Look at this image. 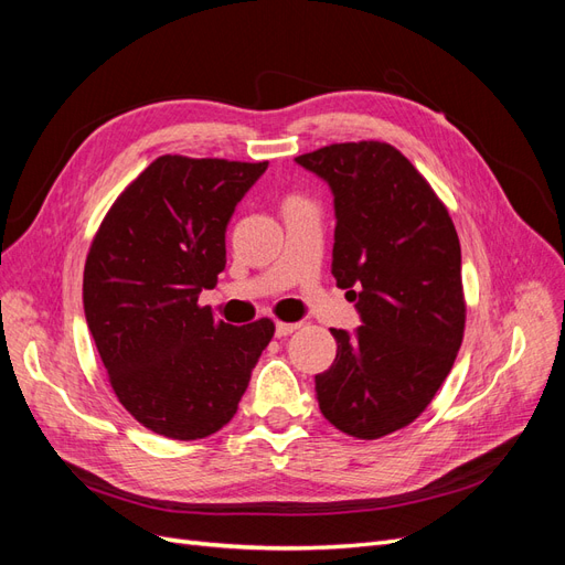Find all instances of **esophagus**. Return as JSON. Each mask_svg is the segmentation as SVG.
<instances>
[{"mask_svg":"<svg viewBox=\"0 0 565 565\" xmlns=\"http://www.w3.org/2000/svg\"><path fill=\"white\" fill-rule=\"evenodd\" d=\"M299 330V322H276V337H287Z\"/></svg>","mask_w":565,"mask_h":565,"instance_id":"1","label":"esophagus"}]
</instances>
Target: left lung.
I'll return each instance as SVG.
<instances>
[{"instance_id": "1", "label": "left lung", "mask_w": 565, "mask_h": 565, "mask_svg": "<svg viewBox=\"0 0 565 565\" xmlns=\"http://www.w3.org/2000/svg\"><path fill=\"white\" fill-rule=\"evenodd\" d=\"M297 162L332 188V276L363 320L355 334L332 330L337 358L316 374L320 413L353 438H382L413 424L452 370L467 320L459 237L391 143H332Z\"/></svg>"}]
</instances>
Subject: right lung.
Returning a JSON list of instances; mask_svg holds the SVG:
<instances>
[{"mask_svg":"<svg viewBox=\"0 0 565 565\" xmlns=\"http://www.w3.org/2000/svg\"><path fill=\"white\" fill-rule=\"evenodd\" d=\"M268 162L162 156L100 221L84 264V316L117 401L174 440L216 434L237 413L276 332L270 318L216 320L202 289L226 268V226Z\"/></svg>","mask_w":565,"mask_h":565,"instance_id":"right-lung-1","label":"right lung"}]
</instances>
